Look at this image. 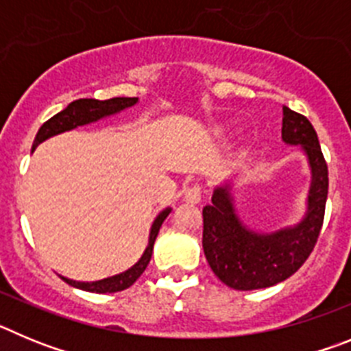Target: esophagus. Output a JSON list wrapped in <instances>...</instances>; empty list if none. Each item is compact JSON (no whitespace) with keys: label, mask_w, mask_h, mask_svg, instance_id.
I'll return each instance as SVG.
<instances>
[{"label":"esophagus","mask_w":351,"mask_h":351,"mask_svg":"<svg viewBox=\"0 0 351 351\" xmlns=\"http://www.w3.org/2000/svg\"><path fill=\"white\" fill-rule=\"evenodd\" d=\"M184 198L191 204H198L202 200V186L195 182L191 186H186L184 188Z\"/></svg>","instance_id":"1"}]
</instances>
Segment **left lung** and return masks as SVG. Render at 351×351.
<instances>
[{
    "instance_id": "left-lung-1",
    "label": "left lung",
    "mask_w": 351,
    "mask_h": 351,
    "mask_svg": "<svg viewBox=\"0 0 351 351\" xmlns=\"http://www.w3.org/2000/svg\"><path fill=\"white\" fill-rule=\"evenodd\" d=\"M283 141L306 151L313 170L308 214L293 228L271 235L247 230L235 216L230 193L218 188L206 206L202 246L210 269L234 290H258L295 274L311 255L325 218L328 169L318 135L306 116L283 107Z\"/></svg>"
}]
</instances>
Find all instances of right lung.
<instances>
[{"mask_svg": "<svg viewBox=\"0 0 351 351\" xmlns=\"http://www.w3.org/2000/svg\"><path fill=\"white\" fill-rule=\"evenodd\" d=\"M137 104V98H110V100H93V98H80V100L71 101L64 110L58 112L56 116H52L51 119L45 121L42 126H40L38 133H36L35 142H33V149L43 142L45 138L52 137V135H58V133L68 132V130H73L77 126L88 125L93 121H98L105 116H110V114H116L119 110L126 107H132V105ZM170 209H165L163 213L158 214V218L154 219L153 226H151V235H149V244L145 247L144 255L138 260L132 269H128L126 272H121V274L112 276V278H105L100 281H93V283H82V281H73L66 280L68 285L71 287L80 288V290L86 291H95V293H114V291H121L125 288L132 287L135 281L142 276V272L147 267L151 255H153V246L154 241H156V235L160 232L161 223L165 221V218L169 216Z\"/></svg>", "mask_w": 351, "mask_h": 351, "instance_id": "right-lung-1", "label": "right lung"}]
</instances>
